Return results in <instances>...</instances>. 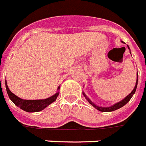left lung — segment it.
<instances>
[{"label": "left lung", "mask_w": 146, "mask_h": 146, "mask_svg": "<svg viewBox=\"0 0 146 146\" xmlns=\"http://www.w3.org/2000/svg\"><path fill=\"white\" fill-rule=\"evenodd\" d=\"M122 42H123V41H122ZM128 48H129V49L130 50V48H129V46H128ZM130 53H131V51H130ZM137 83H138V74H137V81H136L135 86H134V89L132 90V92H131L129 95H127L126 97L124 98V99H123L122 100H120L119 102H118V103H115V104H114V105H112V106H109V107H102V106H99L96 105V104H94V103H93V102H92V100H91L89 99V98H88L86 95V94L83 92V96L85 97L86 99L87 100V101L90 103L92 106L94 107L96 109H98V110L100 111H102V112L113 111H115V110H117V109H120V108H122L123 106H125V104H126V103H128L129 100H130L131 98H132L133 95H134V93H135L136 89H137Z\"/></svg>", "instance_id": "8db88e82"}]
</instances>
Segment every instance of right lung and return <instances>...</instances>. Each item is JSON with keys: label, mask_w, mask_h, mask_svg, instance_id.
<instances>
[{"label": "right lung", "mask_w": 146, "mask_h": 146, "mask_svg": "<svg viewBox=\"0 0 146 146\" xmlns=\"http://www.w3.org/2000/svg\"><path fill=\"white\" fill-rule=\"evenodd\" d=\"M5 85H6V88H7V94H8L9 99L15 104L17 106H18L20 109L27 112H37L43 110L45 108H46L48 105H50L51 103L54 102L59 95V90L60 87L58 86V90L55 94L46 99L43 100H23L18 98L15 94H14L9 88L7 86V80L5 81Z\"/></svg>", "instance_id": "obj_1"}]
</instances>
